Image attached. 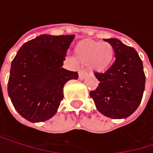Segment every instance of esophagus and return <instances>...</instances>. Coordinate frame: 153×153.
<instances>
[{"label": "esophagus", "instance_id": "34e87169", "mask_svg": "<svg viewBox=\"0 0 153 153\" xmlns=\"http://www.w3.org/2000/svg\"><path fill=\"white\" fill-rule=\"evenodd\" d=\"M88 76V72L87 71H79V79H84L86 77Z\"/></svg>", "mask_w": 153, "mask_h": 153}]
</instances>
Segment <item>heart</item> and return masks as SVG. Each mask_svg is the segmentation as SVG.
<instances>
[{
  "label": "heart",
  "mask_w": 153,
  "mask_h": 153,
  "mask_svg": "<svg viewBox=\"0 0 153 153\" xmlns=\"http://www.w3.org/2000/svg\"><path fill=\"white\" fill-rule=\"evenodd\" d=\"M74 52L78 60L88 63L89 68L97 73L105 72L114 56V48L109 42L92 40H84L78 42Z\"/></svg>",
  "instance_id": "heart-1"
}]
</instances>
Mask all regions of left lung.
I'll use <instances>...</instances> for the list:
<instances>
[{"label":"left lung","mask_w":153,"mask_h":153,"mask_svg":"<svg viewBox=\"0 0 153 153\" xmlns=\"http://www.w3.org/2000/svg\"><path fill=\"white\" fill-rule=\"evenodd\" d=\"M114 48L115 62L104 74L95 73L100 81L90 91L99 112L111 119H126L139 106L145 86L143 62L135 48L118 39H104Z\"/></svg>","instance_id":"left-lung-1"}]
</instances>
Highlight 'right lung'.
<instances>
[{
	"mask_svg": "<svg viewBox=\"0 0 153 153\" xmlns=\"http://www.w3.org/2000/svg\"><path fill=\"white\" fill-rule=\"evenodd\" d=\"M74 35L42 34L19 48L14 57L8 94L16 111L30 122H42L57 111L63 88L78 74L62 68Z\"/></svg>",
	"mask_w": 153,
	"mask_h": 153,
	"instance_id": "obj_1",
	"label": "right lung"
}]
</instances>
